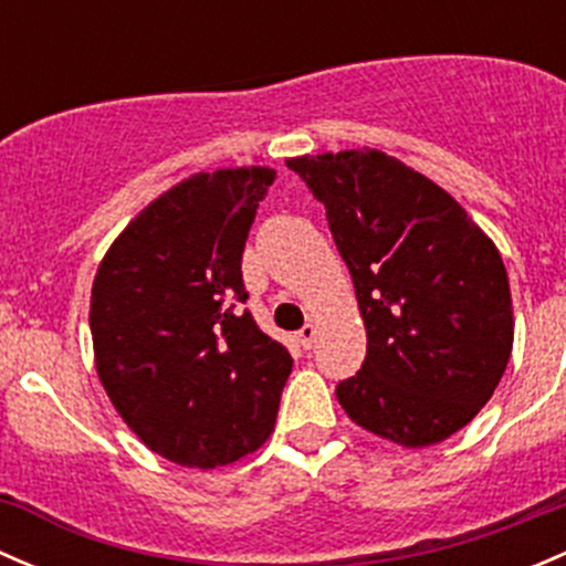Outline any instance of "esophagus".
<instances>
[{
    "label": "esophagus",
    "mask_w": 566,
    "mask_h": 566,
    "mask_svg": "<svg viewBox=\"0 0 566 566\" xmlns=\"http://www.w3.org/2000/svg\"><path fill=\"white\" fill-rule=\"evenodd\" d=\"M315 336H317V325H315V323H306L304 328L298 331V342H301V347H304V350H310L312 342H315Z\"/></svg>",
    "instance_id": "obj_1"
}]
</instances>
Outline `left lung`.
<instances>
[{
  "mask_svg": "<svg viewBox=\"0 0 566 566\" xmlns=\"http://www.w3.org/2000/svg\"><path fill=\"white\" fill-rule=\"evenodd\" d=\"M325 205L356 287L367 358L336 386L361 430L447 441L488 405L515 339L510 276L465 208L384 150L287 158Z\"/></svg>",
  "mask_w": 566,
  "mask_h": 566,
  "instance_id": "8db88e82",
  "label": "left lung"
}]
</instances>
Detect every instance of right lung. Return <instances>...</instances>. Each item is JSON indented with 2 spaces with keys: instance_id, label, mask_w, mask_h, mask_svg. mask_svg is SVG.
Masks as SVG:
<instances>
[{
  "instance_id": "1",
  "label": "right lung",
  "mask_w": 566,
  "mask_h": 566,
  "mask_svg": "<svg viewBox=\"0 0 566 566\" xmlns=\"http://www.w3.org/2000/svg\"><path fill=\"white\" fill-rule=\"evenodd\" d=\"M276 169L199 172L153 199L101 260L90 298L95 369L150 452L221 468L273 432L290 353L247 304L241 256Z\"/></svg>"
}]
</instances>
